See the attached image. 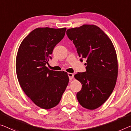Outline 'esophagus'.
I'll return each instance as SVG.
<instances>
[{"label":"esophagus","mask_w":131,"mask_h":131,"mask_svg":"<svg viewBox=\"0 0 131 131\" xmlns=\"http://www.w3.org/2000/svg\"><path fill=\"white\" fill-rule=\"evenodd\" d=\"M68 77H69V78H70V80H72L74 77V74L72 73H71V72H68Z\"/></svg>","instance_id":"obj_1"}]
</instances>
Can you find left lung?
Here are the masks:
<instances>
[{
    "label": "left lung",
    "mask_w": 131,
    "mask_h": 131,
    "mask_svg": "<svg viewBox=\"0 0 131 131\" xmlns=\"http://www.w3.org/2000/svg\"><path fill=\"white\" fill-rule=\"evenodd\" d=\"M66 33L78 56L86 59V72L74 75L82 84L77 98L82 107L95 110L108 100L115 86L118 71L115 49L109 37L94 25L71 28Z\"/></svg>",
    "instance_id": "8db88e82"
}]
</instances>
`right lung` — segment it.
<instances>
[{"mask_svg":"<svg viewBox=\"0 0 131 131\" xmlns=\"http://www.w3.org/2000/svg\"><path fill=\"white\" fill-rule=\"evenodd\" d=\"M66 30V27L36 28L23 39L17 51L16 71L20 85L36 105L45 110L59 104L69 82L67 72L46 66Z\"/></svg>","mask_w":131,"mask_h":131,"instance_id":"right-lung-1","label":"right lung"}]
</instances>
